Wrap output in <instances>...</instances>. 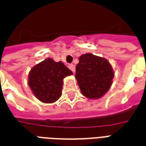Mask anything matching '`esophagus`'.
Masks as SVG:
<instances>
[{
    "instance_id": "esophagus-1",
    "label": "esophagus",
    "mask_w": 146,
    "mask_h": 146,
    "mask_svg": "<svg viewBox=\"0 0 146 146\" xmlns=\"http://www.w3.org/2000/svg\"><path fill=\"white\" fill-rule=\"evenodd\" d=\"M68 67H69V69L71 70V71H73V73H75L76 71V68H75V66L73 64H69L68 65Z\"/></svg>"
}]
</instances>
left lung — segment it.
Instances as JSON below:
<instances>
[{"mask_svg": "<svg viewBox=\"0 0 146 146\" xmlns=\"http://www.w3.org/2000/svg\"><path fill=\"white\" fill-rule=\"evenodd\" d=\"M76 67V79L82 94L89 99H99L109 91L114 72L104 58L91 53L82 54Z\"/></svg>", "mask_w": 146, "mask_h": 146, "instance_id": "obj_1", "label": "left lung"}]
</instances>
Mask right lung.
Returning a JSON list of instances; mask_svg holds the SVG:
<instances>
[{"label": "right lung", "mask_w": 146, "mask_h": 146, "mask_svg": "<svg viewBox=\"0 0 146 146\" xmlns=\"http://www.w3.org/2000/svg\"><path fill=\"white\" fill-rule=\"evenodd\" d=\"M73 72L61 61L48 58L35 65L28 75V84L32 93L45 104H52L61 96L63 79Z\"/></svg>", "instance_id": "right-lung-1"}]
</instances>
